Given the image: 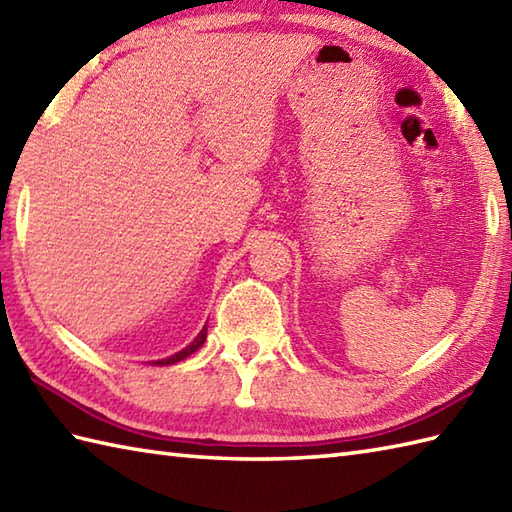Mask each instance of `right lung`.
I'll return each instance as SVG.
<instances>
[{
	"instance_id": "obj_1",
	"label": "right lung",
	"mask_w": 512,
	"mask_h": 512,
	"mask_svg": "<svg viewBox=\"0 0 512 512\" xmlns=\"http://www.w3.org/2000/svg\"><path fill=\"white\" fill-rule=\"evenodd\" d=\"M204 341H206V325L202 328V332H200L198 336H195L191 345L184 347V350H180L178 354H173V356H169V358H162V361H156L154 365H173V363H178V361H184V358L191 356L195 350H200Z\"/></svg>"
}]
</instances>
